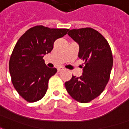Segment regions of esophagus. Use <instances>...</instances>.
Masks as SVG:
<instances>
[{
  "label": "esophagus",
  "instance_id": "obj_1",
  "mask_svg": "<svg viewBox=\"0 0 129 129\" xmlns=\"http://www.w3.org/2000/svg\"><path fill=\"white\" fill-rule=\"evenodd\" d=\"M64 69L63 67H58L57 68V70H58V72H60V71H61Z\"/></svg>",
  "mask_w": 129,
  "mask_h": 129
}]
</instances>
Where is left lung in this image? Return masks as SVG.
<instances>
[{
    "label": "left lung",
    "mask_w": 129,
    "mask_h": 129,
    "mask_svg": "<svg viewBox=\"0 0 129 129\" xmlns=\"http://www.w3.org/2000/svg\"><path fill=\"white\" fill-rule=\"evenodd\" d=\"M68 34L77 43L78 56L85 61L82 75L73 76L65 83L68 93L74 100L87 103L104 91L113 67L110 45L100 32L90 27L71 29Z\"/></svg>",
    "instance_id": "obj_1"
}]
</instances>
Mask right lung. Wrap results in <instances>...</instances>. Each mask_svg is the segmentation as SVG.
Instances as JSON below:
<instances>
[{"mask_svg": "<svg viewBox=\"0 0 129 129\" xmlns=\"http://www.w3.org/2000/svg\"><path fill=\"white\" fill-rule=\"evenodd\" d=\"M68 30L38 25L18 40L10 56L9 70L14 88L27 102H37L45 95L49 79L57 69L48 67L43 58L52 50L54 41Z\"/></svg>", "mask_w": 129, "mask_h": 129, "instance_id": "right-lung-1", "label": "right lung"}]
</instances>
